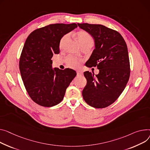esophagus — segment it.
<instances>
[{
	"instance_id": "1",
	"label": "esophagus",
	"mask_w": 150,
	"mask_h": 150,
	"mask_svg": "<svg viewBox=\"0 0 150 150\" xmlns=\"http://www.w3.org/2000/svg\"><path fill=\"white\" fill-rule=\"evenodd\" d=\"M81 75H83V73L81 72H79V71L77 72V76H81Z\"/></svg>"
}]
</instances>
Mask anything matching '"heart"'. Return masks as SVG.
I'll return each instance as SVG.
<instances>
[{
  "mask_svg": "<svg viewBox=\"0 0 150 150\" xmlns=\"http://www.w3.org/2000/svg\"><path fill=\"white\" fill-rule=\"evenodd\" d=\"M76 37L78 39V42L81 44V46L86 45H93L94 43V40L93 37L90 35L87 32L85 31H79L76 33ZM69 38V35H65L62 37L61 39L60 42H59V47L63 48L65 43L66 42L67 40ZM66 64L69 67L73 69H78L79 67V63L80 61L78 60V59L71 57L69 56L67 57L66 59Z\"/></svg>",
  "mask_w": 150,
  "mask_h": 150,
  "instance_id": "b5f03b06",
  "label": "heart"
}]
</instances>
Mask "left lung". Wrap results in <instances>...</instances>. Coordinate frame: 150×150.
Wrapping results in <instances>:
<instances>
[{"mask_svg": "<svg viewBox=\"0 0 150 150\" xmlns=\"http://www.w3.org/2000/svg\"><path fill=\"white\" fill-rule=\"evenodd\" d=\"M91 34L95 41V49L86 66L96 67L99 74L86 71L87 84L82 95L87 104L96 108L113 104L121 95L130 75L129 60L126 43L115 30L102 25L77 23Z\"/></svg>", "mask_w": 150, "mask_h": 150, "instance_id": "1", "label": "left lung"}]
</instances>
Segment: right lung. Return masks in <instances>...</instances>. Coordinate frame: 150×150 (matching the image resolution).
Masks as SVG:
<instances>
[{
	"mask_svg": "<svg viewBox=\"0 0 150 150\" xmlns=\"http://www.w3.org/2000/svg\"><path fill=\"white\" fill-rule=\"evenodd\" d=\"M76 27V23L49 25L34 30L26 40L19 69L29 96L40 105L50 107L60 103L76 75L72 69H53L51 60L59 52L62 38Z\"/></svg>",
	"mask_w": 150,
	"mask_h": 150,
	"instance_id": "add662e5",
	"label": "right lung"
}]
</instances>
